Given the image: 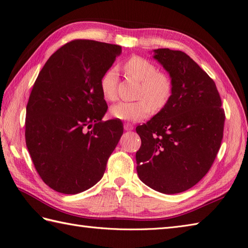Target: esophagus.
<instances>
[{
    "label": "esophagus",
    "mask_w": 248,
    "mask_h": 248,
    "mask_svg": "<svg viewBox=\"0 0 248 248\" xmlns=\"http://www.w3.org/2000/svg\"><path fill=\"white\" fill-rule=\"evenodd\" d=\"M133 128H134L133 125H131L130 123H125V124H124V129L127 130V131H128V130H132Z\"/></svg>",
    "instance_id": "34e87169"
}]
</instances>
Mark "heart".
I'll return each instance as SVG.
<instances>
[{
  "instance_id": "b5f03b06",
  "label": "heart",
  "mask_w": 248,
  "mask_h": 248,
  "mask_svg": "<svg viewBox=\"0 0 248 248\" xmlns=\"http://www.w3.org/2000/svg\"><path fill=\"white\" fill-rule=\"evenodd\" d=\"M125 73L140 81L134 102H120L110 108L111 116L123 121H140L151 115L152 109L160 110L167 107L174 92V81L170 74L158 71L149 60L140 56H132L123 64ZM118 73L109 68L102 74L99 81L100 92L108 101L117 99Z\"/></svg>"
}]
</instances>
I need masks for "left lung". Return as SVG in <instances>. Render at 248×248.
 Returning <instances> with one entry per match:
<instances>
[{"label": "left lung", "instance_id": "obj_1", "mask_svg": "<svg viewBox=\"0 0 248 248\" xmlns=\"http://www.w3.org/2000/svg\"><path fill=\"white\" fill-rule=\"evenodd\" d=\"M154 58L174 81L167 107L139 125L140 179L167 194L191 188L216 158L226 115L214 80L181 50L155 49Z\"/></svg>", "mask_w": 248, "mask_h": 248}]
</instances>
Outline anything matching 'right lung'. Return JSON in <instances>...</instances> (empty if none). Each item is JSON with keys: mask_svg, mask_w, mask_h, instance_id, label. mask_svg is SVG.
<instances>
[{"mask_svg": "<svg viewBox=\"0 0 248 248\" xmlns=\"http://www.w3.org/2000/svg\"><path fill=\"white\" fill-rule=\"evenodd\" d=\"M121 46L77 39L60 47L37 77L26 112V144L43 182L76 194L102 178L123 134L120 120L102 121V74Z\"/></svg>", "mask_w": 248, "mask_h": 248, "instance_id": "right-lung-1", "label": "right lung"}]
</instances>
